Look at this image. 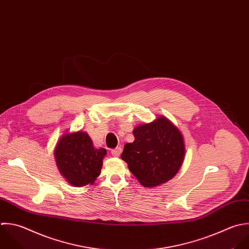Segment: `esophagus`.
Instances as JSON below:
<instances>
[{"mask_svg": "<svg viewBox=\"0 0 249 249\" xmlns=\"http://www.w3.org/2000/svg\"><path fill=\"white\" fill-rule=\"evenodd\" d=\"M121 152H122V148L121 147H116L115 149L111 150V154L114 157H118L121 154Z\"/></svg>", "mask_w": 249, "mask_h": 249, "instance_id": "1", "label": "esophagus"}]
</instances>
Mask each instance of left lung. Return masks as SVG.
<instances>
[{
    "label": "left lung",
    "mask_w": 249,
    "mask_h": 249,
    "mask_svg": "<svg viewBox=\"0 0 249 249\" xmlns=\"http://www.w3.org/2000/svg\"><path fill=\"white\" fill-rule=\"evenodd\" d=\"M135 141L124 145L121 159L144 187H156L171 180L179 171L185 155L183 136L165 116L135 127Z\"/></svg>",
    "instance_id": "left-lung-1"
}]
</instances>
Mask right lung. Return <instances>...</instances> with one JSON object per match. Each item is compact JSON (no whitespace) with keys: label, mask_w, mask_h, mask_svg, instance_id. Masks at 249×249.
Returning a JSON list of instances; mask_svg holds the SVG:
<instances>
[{"label":"right lung","mask_w":249,"mask_h":249,"mask_svg":"<svg viewBox=\"0 0 249 249\" xmlns=\"http://www.w3.org/2000/svg\"><path fill=\"white\" fill-rule=\"evenodd\" d=\"M105 148H96L83 131L65 133L54 149L57 168L63 178L74 187L93 184L101 174Z\"/></svg>","instance_id":"1"}]
</instances>
